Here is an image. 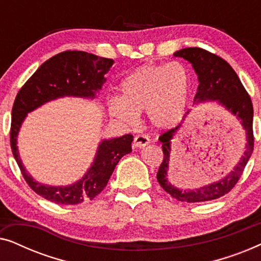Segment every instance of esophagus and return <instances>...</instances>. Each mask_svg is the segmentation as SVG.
Listing matches in <instances>:
<instances>
[{"mask_svg": "<svg viewBox=\"0 0 261 261\" xmlns=\"http://www.w3.org/2000/svg\"><path fill=\"white\" fill-rule=\"evenodd\" d=\"M149 141H151V139H149L147 134H139L134 138V146L139 148L145 147V146L149 144Z\"/></svg>", "mask_w": 261, "mask_h": 261, "instance_id": "esophagus-1", "label": "esophagus"}]
</instances>
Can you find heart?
Instances as JSON below:
<instances>
[{"label":"heart","mask_w":261,"mask_h":261,"mask_svg":"<svg viewBox=\"0 0 261 261\" xmlns=\"http://www.w3.org/2000/svg\"><path fill=\"white\" fill-rule=\"evenodd\" d=\"M192 77L179 62L149 64L138 67L121 83L122 98L108 101L110 116L124 124H134L138 113L146 112L152 126H176L184 115Z\"/></svg>","instance_id":"b5f03b06"}]
</instances>
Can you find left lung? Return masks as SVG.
<instances>
[{
  "label": "left lung",
  "mask_w": 261,
  "mask_h": 261,
  "mask_svg": "<svg viewBox=\"0 0 261 261\" xmlns=\"http://www.w3.org/2000/svg\"><path fill=\"white\" fill-rule=\"evenodd\" d=\"M174 57H181L190 62L194 66L195 72L197 73L199 84L195 96V102L217 101L220 105L226 107L233 115L238 116L246 130L247 144H246L245 153L238 165L234 167V170L223 179L196 189V190H179L167 180L171 140L173 139V135L176 134L180 124L172 129H169L159 137V140L163 144L162 147L164 153L163 163L156 173V179H158L160 187L167 194L180 202L195 203L212 201V199L222 197L237 185L253 153L254 135H253L252 99L233 67L215 53L199 47H188L177 51L174 53Z\"/></svg>",
  "instance_id": "obj_1"
}]
</instances>
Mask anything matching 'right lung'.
I'll use <instances>...</instances> for the list:
<instances>
[{
    "mask_svg": "<svg viewBox=\"0 0 261 261\" xmlns=\"http://www.w3.org/2000/svg\"><path fill=\"white\" fill-rule=\"evenodd\" d=\"M114 64L113 59L102 58L83 51H65L53 56L42 64L17 92L12 109L10 147L21 173L35 194L57 204H78L92 199L101 192L123 155L132 152L133 135L103 140L98 146L95 162L87 174L69 187H48L35 181L21 163L16 147V137L27 113L44 103L63 96L95 97L106 82L105 74Z\"/></svg>",
    "mask_w": 261,
    "mask_h": 261,
    "instance_id": "right-lung-1",
    "label": "right lung"
}]
</instances>
